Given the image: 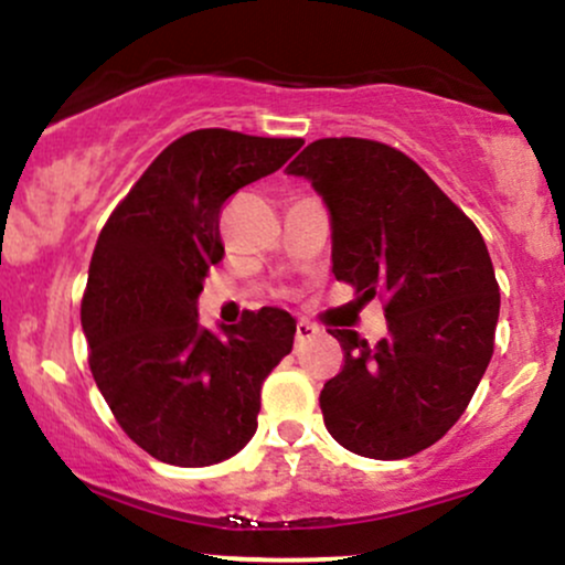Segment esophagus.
<instances>
[{"mask_svg": "<svg viewBox=\"0 0 565 565\" xmlns=\"http://www.w3.org/2000/svg\"><path fill=\"white\" fill-rule=\"evenodd\" d=\"M316 334H319V329H316L313 323H310V321H305V319L297 321V332H295V340H297V345H302V342L313 340Z\"/></svg>", "mask_w": 565, "mask_h": 565, "instance_id": "34e87169", "label": "esophagus"}]
</instances>
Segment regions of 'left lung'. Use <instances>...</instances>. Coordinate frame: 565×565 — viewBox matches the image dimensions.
Wrapping results in <instances>:
<instances>
[{"label": "left lung", "instance_id": "obj_1", "mask_svg": "<svg viewBox=\"0 0 565 565\" xmlns=\"http://www.w3.org/2000/svg\"><path fill=\"white\" fill-rule=\"evenodd\" d=\"M287 172L327 204L337 281L385 297L377 345L332 332L345 366L321 391L323 425L361 457H412L462 417L494 353L499 287L481 231L385 142L316 140Z\"/></svg>", "mask_w": 565, "mask_h": 565}]
</instances>
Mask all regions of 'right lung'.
Listing matches in <instances>:
<instances>
[{
    "label": "right lung",
    "mask_w": 565,
    "mask_h": 565,
    "mask_svg": "<svg viewBox=\"0 0 565 565\" xmlns=\"http://www.w3.org/2000/svg\"><path fill=\"white\" fill-rule=\"evenodd\" d=\"M300 138L196 129L153 159L97 236L82 300L89 369L116 423L178 468L233 457L257 430L263 380L297 323L263 308L242 323H199L206 270L223 260L220 210L238 188L281 170Z\"/></svg>",
    "instance_id": "obj_1"
}]
</instances>
